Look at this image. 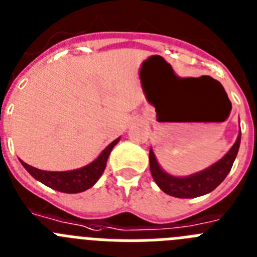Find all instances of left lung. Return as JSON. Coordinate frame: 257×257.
Masks as SVG:
<instances>
[{"label":"left lung","instance_id":"8db88e82","mask_svg":"<svg viewBox=\"0 0 257 257\" xmlns=\"http://www.w3.org/2000/svg\"><path fill=\"white\" fill-rule=\"evenodd\" d=\"M240 144V131L235 140L234 145L230 151L222 157L221 160L213 163L212 166L207 167L203 171L197 174L178 178L167 174L161 169V166L157 162L153 151H149V163H151V172L157 185L165 192L176 198H196V197L203 196L207 193L212 192L216 187H219L222 180L226 178V175L230 172L231 166L234 163L237 157L238 149Z\"/></svg>","mask_w":257,"mask_h":257}]
</instances>
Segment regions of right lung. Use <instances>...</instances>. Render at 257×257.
Segmentation results:
<instances>
[{
	"label": "right lung",
	"instance_id": "add662e5",
	"mask_svg": "<svg viewBox=\"0 0 257 257\" xmlns=\"http://www.w3.org/2000/svg\"><path fill=\"white\" fill-rule=\"evenodd\" d=\"M118 142H119V138L110 143L101 152L100 156L87 166L77 170H70V171H44V170L36 169L33 166H29L22 160L20 162L36 180L41 181L46 187L63 193H81L90 189L99 180L105 170L109 154Z\"/></svg>",
	"mask_w": 257,
	"mask_h": 257
}]
</instances>
